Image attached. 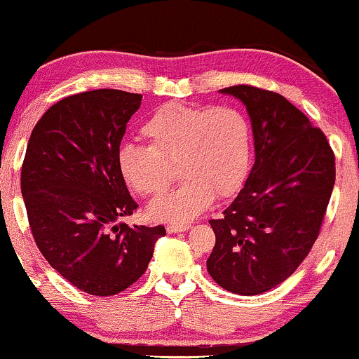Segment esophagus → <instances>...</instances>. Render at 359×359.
Masks as SVG:
<instances>
[{"mask_svg": "<svg viewBox=\"0 0 359 359\" xmlns=\"http://www.w3.org/2000/svg\"><path fill=\"white\" fill-rule=\"evenodd\" d=\"M190 225L187 224H169L167 225V232L169 233H179V232H185L189 230Z\"/></svg>", "mask_w": 359, "mask_h": 359, "instance_id": "esophagus-1", "label": "esophagus"}]
</instances>
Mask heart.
Masks as SVG:
<instances>
[{
    "instance_id": "1",
    "label": "heart",
    "mask_w": 359,
    "mask_h": 359,
    "mask_svg": "<svg viewBox=\"0 0 359 359\" xmlns=\"http://www.w3.org/2000/svg\"><path fill=\"white\" fill-rule=\"evenodd\" d=\"M149 146L124 144L117 165L129 187L142 195L162 194L179 165L185 182L149 205L152 219L187 222L215 197H230L247 175L250 126L238 109L167 102L140 127Z\"/></svg>"
}]
</instances>
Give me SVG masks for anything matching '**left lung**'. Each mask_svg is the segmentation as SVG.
Wrapping results in <instances>:
<instances>
[{
	"label": "left lung",
	"mask_w": 359,
	"mask_h": 359,
	"mask_svg": "<svg viewBox=\"0 0 359 359\" xmlns=\"http://www.w3.org/2000/svg\"><path fill=\"white\" fill-rule=\"evenodd\" d=\"M220 93L247 107L255 164L224 215L208 222L215 247L207 270L222 288L250 297L287 280L310 253L333 192L334 154L278 93L245 84Z\"/></svg>",
	"instance_id": "obj_1"
}]
</instances>
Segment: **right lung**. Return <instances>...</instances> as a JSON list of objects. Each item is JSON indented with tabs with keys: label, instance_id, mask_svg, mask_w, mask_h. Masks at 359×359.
Here are the masks:
<instances>
[{
	"label": "right lung",
	"instance_id": "right-lung-1",
	"mask_svg": "<svg viewBox=\"0 0 359 359\" xmlns=\"http://www.w3.org/2000/svg\"><path fill=\"white\" fill-rule=\"evenodd\" d=\"M140 101L119 89L61 99L34 126L22 162L21 194L39 252L71 285L96 297L135 283L165 235L162 225L122 222L137 203L117 154Z\"/></svg>",
	"mask_w": 359,
	"mask_h": 359
}]
</instances>
